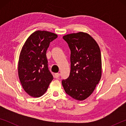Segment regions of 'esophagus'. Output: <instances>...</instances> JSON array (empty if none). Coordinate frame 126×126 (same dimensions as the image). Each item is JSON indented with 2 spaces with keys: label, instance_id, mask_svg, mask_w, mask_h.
<instances>
[{
  "label": "esophagus",
  "instance_id": "esophagus-1",
  "mask_svg": "<svg viewBox=\"0 0 126 126\" xmlns=\"http://www.w3.org/2000/svg\"><path fill=\"white\" fill-rule=\"evenodd\" d=\"M59 76H60V74L57 73H55V75H54V77L55 78H58L59 77Z\"/></svg>",
  "mask_w": 126,
  "mask_h": 126
}]
</instances>
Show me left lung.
<instances>
[{
  "label": "left lung",
  "mask_w": 126,
  "mask_h": 126,
  "mask_svg": "<svg viewBox=\"0 0 126 126\" xmlns=\"http://www.w3.org/2000/svg\"><path fill=\"white\" fill-rule=\"evenodd\" d=\"M63 38L71 50V72L62 84L67 94L83 101L93 93L101 79V50L95 40L86 33L70 34Z\"/></svg>",
  "instance_id": "8db88e82"
}]
</instances>
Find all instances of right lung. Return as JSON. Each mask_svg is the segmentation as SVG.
Wrapping results in <instances>:
<instances>
[{"instance_id": "obj_1", "label": "right lung", "mask_w": 126, "mask_h": 126, "mask_svg": "<svg viewBox=\"0 0 126 126\" xmlns=\"http://www.w3.org/2000/svg\"><path fill=\"white\" fill-rule=\"evenodd\" d=\"M57 37L47 31H37L23 46L19 58L18 76L24 90L32 97L42 96L53 80L46 52L50 43Z\"/></svg>"}]
</instances>
